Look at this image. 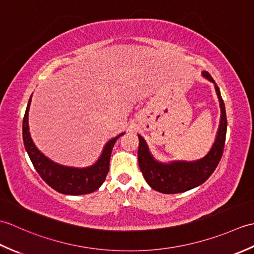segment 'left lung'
Returning <instances> with one entry per match:
<instances>
[{
	"label": "left lung",
	"mask_w": 254,
	"mask_h": 254,
	"mask_svg": "<svg viewBox=\"0 0 254 254\" xmlns=\"http://www.w3.org/2000/svg\"><path fill=\"white\" fill-rule=\"evenodd\" d=\"M203 76L215 83L209 73L203 72ZM215 89H216L220 102L222 116H220L219 128L213 147L202 159L191 161V163H187V161H174L170 164L158 163L150 155L144 138L138 135L139 146L137 158L139 169L145 180L154 190L165 194L186 192L202 185L216 169L224 152L226 132H227V118H226L224 100L216 85H215Z\"/></svg>",
	"instance_id": "8db88e82"
}]
</instances>
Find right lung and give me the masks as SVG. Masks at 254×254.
<instances>
[{"label":"right lung","instance_id":"add662e5","mask_svg":"<svg viewBox=\"0 0 254 254\" xmlns=\"http://www.w3.org/2000/svg\"><path fill=\"white\" fill-rule=\"evenodd\" d=\"M31 97L26 108V112L23 119V139L25 148L28 153L29 158L34 165L35 169L48 186H50L56 191L68 194V195H80L96 191L102 183L109 171V163L112 148L115 146L117 139L123 135L116 136L106 144L102 150L100 158L97 163L87 168H72L53 163L48 159L44 154H41L35 146L30 137L28 127V111L30 107Z\"/></svg>","mask_w":254,"mask_h":254}]
</instances>
